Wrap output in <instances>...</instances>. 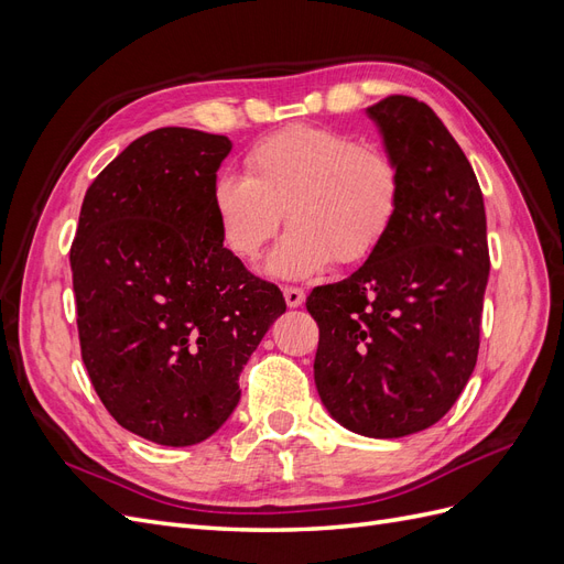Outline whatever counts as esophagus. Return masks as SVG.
Returning a JSON list of instances; mask_svg holds the SVG:
<instances>
[{
  "instance_id": "1",
  "label": "esophagus",
  "mask_w": 564,
  "mask_h": 564,
  "mask_svg": "<svg viewBox=\"0 0 564 564\" xmlns=\"http://www.w3.org/2000/svg\"><path fill=\"white\" fill-rule=\"evenodd\" d=\"M284 301L289 308H301L305 303V292L299 286H284Z\"/></svg>"
}]
</instances>
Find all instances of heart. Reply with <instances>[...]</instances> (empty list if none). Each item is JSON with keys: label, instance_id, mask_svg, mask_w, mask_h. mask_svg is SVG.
Here are the masks:
<instances>
[{"label": "heart", "instance_id": "heart-1", "mask_svg": "<svg viewBox=\"0 0 564 564\" xmlns=\"http://www.w3.org/2000/svg\"><path fill=\"white\" fill-rule=\"evenodd\" d=\"M402 169L377 145L319 127L268 135L247 155V178L220 174L212 209L224 247L253 261L278 235L265 272L308 280L332 261L362 263L377 251L402 209Z\"/></svg>", "mask_w": 564, "mask_h": 564}]
</instances>
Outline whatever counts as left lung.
Instances as JSON below:
<instances>
[{
	"instance_id": "obj_1",
	"label": "left lung",
	"mask_w": 564,
	"mask_h": 564,
	"mask_svg": "<svg viewBox=\"0 0 564 564\" xmlns=\"http://www.w3.org/2000/svg\"><path fill=\"white\" fill-rule=\"evenodd\" d=\"M367 117L402 169L400 218L350 278L305 305L324 409L357 435L392 440L437 423L475 369L487 216L470 162L429 106L388 96Z\"/></svg>"
}]
</instances>
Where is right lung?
Here are the masks:
<instances>
[{
  "label": "right lung",
  "instance_id": "obj_1",
  "mask_svg": "<svg viewBox=\"0 0 564 564\" xmlns=\"http://www.w3.org/2000/svg\"><path fill=\"white\" fill-rule=\"evenodd\" d=\"M228 135L164 127L135 139L82 202L70 249L82 360L112 419L164 447L212 437L282 292L224 247L212 185Z\"/></svg>",
  "mask_w": 564,
  "mask_h": 564
}]
</instances>
